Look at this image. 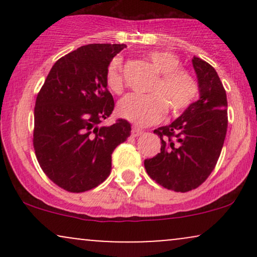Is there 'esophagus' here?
Listing matches in <instances>:
<instances>
[{"instance_id":"esophagus-1","label":"esophagus","mask_w":257,"mask_h":257,"mask_svg":"<svg viewBox=\"0 0 257 257\" xmlns=\"http://www.w3.org/2000/svg\"><path fill=\"white\" fill-rule=\"evenodd\" d=\"M143 134H144L143 129L137 128V126H133V129H132V137L137 138V137H140V135H143Z\"/></svg>"}]
</instances>
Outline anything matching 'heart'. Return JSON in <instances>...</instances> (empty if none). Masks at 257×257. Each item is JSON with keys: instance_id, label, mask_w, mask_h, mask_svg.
I'll return each mask as SVG.
<instances>
[{"instance_id": "b5f03b06", "label": "heart", "mask_w": 257, "mask_h": 257, "mask_svg": "<svg viewBox=\"0 0 257 257\" xmlns=\"http://www.w3.org/2000/svg\"><path fill=\"white\" fill-rule=\"evenodd\" d=\"M158 78L151 85L150 94H128L118 102L117 110L124 118L139 125H150L166 114L167 107L178 114L187 110L196 101L199 85L194 76L181 67V60L168 51H153L149 54ZM106 84L113 93H122L124 87L123 64L119 58L113 59L106 71Z\"/></svg>"}]
</instances>
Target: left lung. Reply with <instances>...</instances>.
Instances as JSON below:
<instances>
[{
	"label": "left lung",
	"instance_id": "left-lung-1",
	"mask_svg": "<svg viewBox=\"0 0 257 257\" xmlns=\"http://www.w3.org/2000/svg\"><path fill=\"white\" fill-rule=\"evenodd\" d=\"M199 99L184 113L153 133L161 152L145 159V169L157 184L175 192H188L208 179L222 150L227 132V96L210 64L193 57Z\"/></svg>",
	"mask_w": 257,
	"mask_h": 257
}]
</instances>
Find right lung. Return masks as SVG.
<instances>
[{
    "label": "right lung",
    "instance_id": "add662e5",
    "mask_svg": "<svg viewBox=\"0 0 257 257\" xmlns=\"http://www.w3.org/2000/svg\"><path fill=\"white\" fill-rule=\"evenodd\" d=\"M125 44L79 47L53 65L35 105L34 149L41 168L69 192L89 191L111 173V155L131 123L101 126L114 107L106 71Z\"/></svg>",
    "mask_w": 257,
    "mask_h": 257
}]
</instances>
